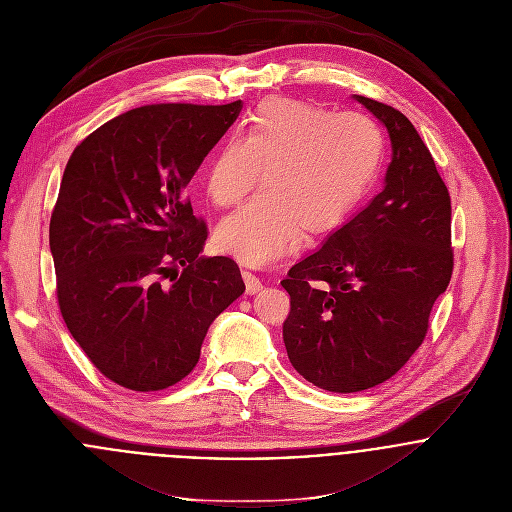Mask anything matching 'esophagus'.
Here are the masks:
<instances>
[{"label":"esophagus","mask_w":512,"mask_h":512,"mask_svg":"<svg viewBox=\"0 0 512 512\" xmlns=\"http://www.w3.org/2000/svg\"><path fill=\"white\" fill-rule=\"evenodd\" d=\"M242 278H244L248 294H256L262 290V280L256 274H252L250 270H242Z\"/></svg>","instance_id":"obj_1"}]
</instances>
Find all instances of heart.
Masks as SVG:
<instances>
[{
    "label": "heart",
    "mask_w": 512,
    "mask_h": 512,
    "mask_svg": "<svg viewBox=\"0 0 512 512\" xmlns=\"http://www.w3.org/2000/svg\"><path fill=\"white\" fill-rule=\"evenodd\" d=\"M383 157L379 127L361 113H331L296 98H268L206 167L218 208L240 203L264 171V191L222 222L218 246L246 264H266L300 238L341 228L369 191Z\"/></svg>",
    "instance_id": "heart-1"
}]
</instances>
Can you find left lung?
Segmentation results:
<instances>
[{
	"label": "left lung",
	"mask_w": 512,
	"mask_h": 512,
	"mask_svg": "<svg viewBox=\"0 0 512 512\" xmlns=\"http://www.w3.org/2000/svg\"><path fill=\"white\" fill-rule=\"evenodd\" d=\"M353 98L387 127L385 187L280 282L290 294L288 359L335 393L375 387L407 363L454 268L450 193L430 149L397 109Z\"/></svg>",
	"instance_id": "8db88e82"
}]
</instances>
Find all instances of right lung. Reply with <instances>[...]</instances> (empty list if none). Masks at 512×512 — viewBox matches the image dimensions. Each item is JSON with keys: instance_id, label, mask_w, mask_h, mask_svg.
<instances>
[{"instance_id": "obj_1", "label": "right lung", "mask_w": 512, "mask_h": 512, "mask_svg": "<svg viewBox=\"0 0 512 512\" xmlns=\"http://www.w3.org/2000/svg\"><path fill=\"white\" fill-rule=\"evenodd\" d=\"M240 111L242 100L139 107L66 163L50 218L58 306L121 387L159 391L189 375L214 319L246 290L232 258H199L208 226L185 193Z\"/></svg>"}]
</instances>
